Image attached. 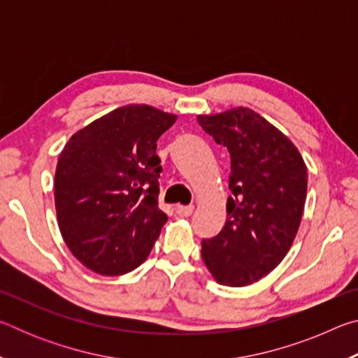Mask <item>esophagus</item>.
<instances>
[{"mask_svg":"<svg viewBox=\"0 0 358 358\" xmlns=\"http://www.w3.org/2000/svg\"><path fill=\"white\" fill-rule=\"evenodd\" d=\"M192 211H194L192 205H189V207H177V213H178V216H181V217L191 216Z\"/></svg>","mask_w":358,"mask_h":358,"instance_id":"obj_1","label":"esophagus"}]
</instances>
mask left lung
Instances as JSON below:
<instances>
[{"instance_id": "8db88e82", "label": "left lung", "mask_w": 358, "mask_h": 358, "mask_svg": "<svg viewBox=\"0 0 358 358\" xmlns=\"http://www.w3.org/2000/svg\"><path fill=\"white\" fill-rule=\"evenodd\" d=\"M201 128L229 150L227 220L202 240V259L229 287L259 281L281 264L299 232L308 171L287 136L248 107L197 115Z\"/></svg>"}]
</instances>
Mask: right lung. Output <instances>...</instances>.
<instances>
[{
	"instance_id": "right-lung-1",
	"label": "right lung",
	"mask_w": 358,
	"mask_h": 358,
	"mask_svg": "<svg viewBox=\"0 0 358 358\" xmlns=\"http://www.w3.org/2000/svg\"><path fill=\"white\" fill-rule=\"evenodd\" d=\"M177 115L147 104L115 108L72 136L58 157V226L76 259L94 273L137 268L167 222L157 207L156 142Z\"/></svg>"
}]
</instances>
